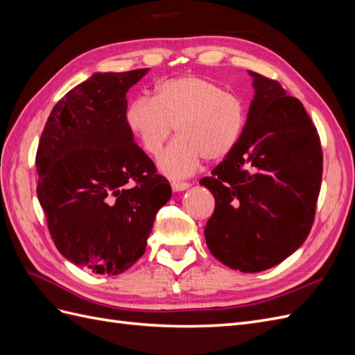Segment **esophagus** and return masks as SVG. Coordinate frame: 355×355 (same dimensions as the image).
I'll return each instance as SVG.
<instances>
[{
	"label": "esophagus",
	"mask_w": 355,
	"mask_h": 355,
	"mask_svg": "<svg viewBox=\"0 0 355 355\" xmlns=\"http://www.w3.org/2000/svg\"><path fill=\"white\" fill-rule=\"evenodd\" d=\"M189 187H191V184H188V182H171V189H173L175 192L185 191Z\"/></svg>",
	"instance_id": "34e87169"
}]
</instances>
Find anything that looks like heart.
Masks as SVG:
<instances>
[{
    "mask_svg": "<svg viewBox=\"0 0 355 355\" xmlns=\"http://www.w3.org/2000/svg\"><path fill=\"white\" fill-rule=\"evenodd\" d=\"M245 118L240 96L200 77L159 83L154 99L137 96L125 110L127 127L149 155L159 154L175 127L178 137L157 161L171 179L192 175L202 158L227 157L240 141Z\"/></svg>",
    "mask_w": 355,
    "mask_h": 355,
    "instance_id": "obj_1",
    "label": "heart"
}]
</instances>
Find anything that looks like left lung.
I'll return each instance as SVG.
<instances>
[{
    "label": "left lung",
    "instance_id": "left-lung-1",
    "mask_svg": "<svg viewBox=\"0 0 355 355\" xmlns=\"http://www.w3.org/2000/svg\"><path fill=\"white\" fill-rule=\"evenodd\" d=\"M239 144L200 184L214 197L204 237L232 270L259 272L299 249L313 228L323 175L320 136L299 99L257 72Z\"/></svg>",
    "mask_w": 355,
    "mask_h": 355
}]
</instances>
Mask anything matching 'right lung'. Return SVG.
<instances>
[{
  "mask_svg": "<svg viewBox=\"0 0 355 355\" xmlns=\"http://www.w3.org/2000/svg\"><path fill=\"white\" fill-rule=\"evenodd\" d=\"M149 68L94 73L51 110L37 149V196L68 261L118 275L145 253L168 180L133 141L125 93Z\"/></svg>",
  "mask_w": 355,
  "mask_h": 355,
  "instance_id": "add662e5",
  "label": "right lung"
}]
</instances>
